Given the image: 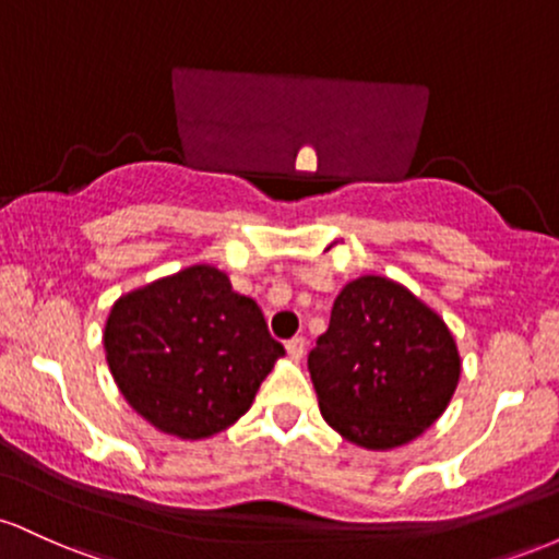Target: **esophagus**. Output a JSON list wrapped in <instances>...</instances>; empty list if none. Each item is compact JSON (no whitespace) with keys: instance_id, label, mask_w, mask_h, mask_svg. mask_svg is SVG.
Instances as JSON below:
<instances>
[{"instance_id":"esophagus-1","label":"esophagus","mask_w":559,"mask_h":559,"mask_svg":"<svg viewBox=\"0 0 559 559\" xmlns=\"http://www.w3.org/2000/svg\"><path fill=\"white\" fill-rule=\"evenodd\" d=\"M286 352H288V357H292V360H301V355H305V338H301V336L288 338Z\"/></svg>"}]
</instances>
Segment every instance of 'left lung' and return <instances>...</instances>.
<instances>
[{"instance_id": "8db88e82", "label": "left lung", "mask_w": 559, "mask_h": 559, "mask_svg": "<svg viewBox=\"0 0 559 559\" xmlns=\"http://www.w3.org/2000/svg\"><path fill=\"white\" fill-rule=\"evenodd\" d=\"M460 352L439 312L383 275L349 281L307 357L320 413L365 449L409 444L431 428L460 381Z\"/></svg>"}]
</instances>
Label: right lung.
<instances>
[{
  "label": "right lung",
  "mask_w": 559,
  "mask_h": 559,
  "mask_svg": "<svg viewBox=\"0 0 559 559\" xmlns=\"http://www.w3.org/2000/svg\"><path fill=\"white\" fill-rule=\"evenodd\" d=\"M105 355L141 418L194 441L226 431L252 407L284 346L226 273L191 265L115 301Z\"/></svg>",
  "instance_id": "obj_1"
}]
</instances>
